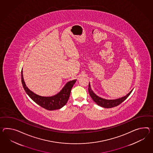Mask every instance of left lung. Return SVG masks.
I'll use <instances>...</instances> for the list:
<instances>
[{
  "label": "left lung",
  "instance_id": "left-lung-1",
  "mask_svg": "<svg viewBox=\"0 0 153 153\" xmlns=\"http://www.w3.org/2000/svg\"><path fill=\"white\" fill-rule=\"evenodd\" d=\"M133 90V89L131 90V91L129 92V93H128L127 95H126L124 97H121V98H119L116 99V100H106V99L102 98L97 96L95 93L93 92V91L91 89L90 83H89V85H88V92L90 94V96L92 98L94 102H96V104L101 106L102 107L107 108L114 107L118 105L120 103H122L123 101H125L128 97V96L131 94Z\"/></svg>",
  "mask_w": 153,
  "mask_h": 153
}]
</instances>
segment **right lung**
Listing matches in <instances>:
<instances>
[{
  "instance_id": "right-lung-1",
  "label": "right lung",
  "mask_w": 153,
  "mask_h": 153,
  "mask_svg": "<svg viewBox=\"0 0 153 153\" xmlns=\"http://www.w3.org/2000/svg\"><path fill=\"white\" fill-rule=\"evenodd\" d=\"M21 77L23 88L27 94L36 103L41 106V107L49 111L59 109L67 103L70 97L71 89L77 81V79H74L67 82L63 88L59 93L53 96L43 97L34 93L27 88L23 78L22 69L21 72Z\"/></svg>"
}]
</instances>
